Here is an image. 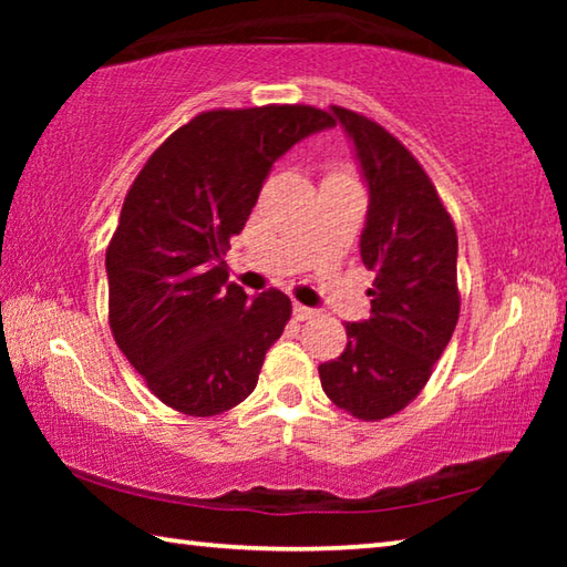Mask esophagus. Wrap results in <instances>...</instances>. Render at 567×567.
<instances>
[{"instance_id": "esophagus-1", "label": "esophagus", "mask_w": 567, "mask_h": 567, "mask_svg": "<svg viewBox=\"0 0 567 567\" xmlns=\"http://www.w3.org/2000/svg\"><path fill=\"white\" fill-rule=\"evenodd\" d=\"M292 312H295V320H300V322H305V320H312V318H318V312H315L312 307L300 305V302H295Z\"/></svg>"}]
</instances>
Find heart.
Instances as JSON below:
<instances>
[{
    "instance_id": "heart-1",
    "label": "heart",
    "mask_w": 567,
    "mask_h": 567,
    "mask_svg": "<svg viewBox=\"0 0 567 567\" xmlns=\"http://www.w3.org/2000/svg\"><path fill=\"white\" fill-rule=\"evenodd\" d=\"M330 175H348V169H344L342 165H334V167L330 169Z\"/></svg>"
}]
</instances>
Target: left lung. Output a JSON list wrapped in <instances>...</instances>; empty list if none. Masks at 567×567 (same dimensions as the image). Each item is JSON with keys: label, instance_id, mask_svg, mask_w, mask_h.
Masks as SVG:
<instances>
[{"label": "left lung", "instance_id": "obj_1", "mask_svg": "<svg viewBox=\"0 0 567 567\" xmlns=\"http://www.w3.org/2000/svg\"><path fill=\"white\" fill-rule=\"evenodd\" d=\"M370 187L360 255L375 282L370 320L348 322L340 358L320 382L340 410L364 422L398 415L433 375L460 318L457 233L433 179L380 122L332 104Z\"/></svg>", "mask_w": 567, "mask_h": 567}]
</instances>
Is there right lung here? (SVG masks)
I'll use <instances>...</instances> for the list:
<instances>
[{"label":"right lung","instance_id":"1","mask_svg":"<svg viewBox=\"0 0 567 567\" xmlns=\"http://www.w3.org/2000/svg\"><path fill=\"white\" fill-rule=\"evenodd\" d=\"M332 124L312 104L199 112L134 177L107 245L110 330L167 408L213 417L255 390L292 302L247 300L223 257L275 159Z\"/></svg>","mask_w":567,"mask_h":567}]
</instances>
